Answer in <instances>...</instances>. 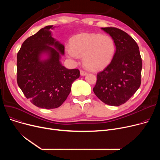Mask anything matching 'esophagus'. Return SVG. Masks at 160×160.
Segmentation results:
<instances>
[{"instance_id":"34e87169","label":"esophagus","mask_w":160,"mask_h":160,"mask_svg":"<svg viewBox=\"0 0 160 160\" xmlns=\"http://www.w3.org/2000/svg\"><path fill=\"white\" fill-rule=\"evenodd\" d=\"M87 72L86 71H83V70H80V74H81V76H84V75H86V74H87Z\"/></svg>"}]
</instances>
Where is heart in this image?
I'll list each match as a JSON object with an SVG mask.
<instances>
[{"instance_id":"b5f03b06","label":"heart","mask_w":160,"mask_h":160,"mask_svg":"<svg viewBox=\"0 0 160 160\" xmlns=\"http://www.w3.org/2000/svg\"><path fill=\"white\" fill-rule=\"evenodd\" d=\"M116 45L110 36L98 33H81L71 39V47L66 53L71 58L83 57V63L91 70H98L106 67L114 57Z\"/></svg>"}]
</instances>
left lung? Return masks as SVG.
I'll list each match as a JSON object with an SVG mask.
<instances>
[{"label":"left lung","mask_w":160,"mask_h":160,"mask_svg":"<svg viewBox=\"0 0 160 160\" xmlns=\"http://www.w3.org/2000/svg\"><path fill=\"white\" fill-rule=\"evenodd\" d=\"M102 30L115 41L116 51L110 63L97 73L93 92L104 103L118 106L140 87L142 60L137 43L127 33L114 27Z\"/></svg>","instance_id":"8db88e82"}]
</instances>
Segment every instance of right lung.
<instances>
[{
    "instance_id": "right-lung-1",
    "label": "right lung",
    "mask_w": 160,
    "mask_h": 160,
    "mask_svg": "<svg viewBox=\"0 0 160 160\" xmlns=\"http://www.w3.org/2000/svg\"><path fill=\"white\" fill-rule=\"evenodd\" d=\"M53 25L47 26L25 40L17 56V82L23 94L37 107H60L69 95L72 82L79 78L78 69H67L60 62L65 47L52 38ZM49 45L54 46L56 50ZM43 52L48 59L40 60Z\"/></svg>"
}]
</instances>
